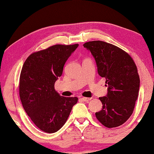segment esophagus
<instances>
[{"label": "esophagus", "instance_id": "34e87169", "mask_svg": "<svg viewBox=\"0 0 154 154\" xmlns=\"http://www.w3.org/2000/svg\"><path fill=\"white\" fill-rule=\"evenodd\" d=\"M81 99L83 101V102H88V101L92 100V98H88V97H81Z\"/></svg>", "mask_w": 154, "mask_h": 154}]
</instances>
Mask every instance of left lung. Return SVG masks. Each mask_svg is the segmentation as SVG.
Wrapping results in <instances>:
<instances>
[{
    "label": "left lung",
    "instance_id": "obj_1",
    "mask_svg": "<svg viewBox=\"0 0 154 154\" xmlns=\"http://www.w3.org/2000/svg\"><path fill=\"white\" fill-rule=\"evenodd\" d=\"M95 60L98 74L106 79V96L100 97L102 109L96 118L105 127L120 126L131 116L140 89V76L135 63L127 52L101 41L83 44Z\"/></svg>",
    "mask_w": 154,
    "mask_h": 154
}]
</instances>
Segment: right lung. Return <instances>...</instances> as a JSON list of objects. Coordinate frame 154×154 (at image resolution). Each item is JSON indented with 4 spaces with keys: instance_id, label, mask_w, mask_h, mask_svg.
<instances>
[{
    "instance_id": "obj_1",
    "label": "right lung",
    "mask_w": 154,
    "mask_h": 154,
    "mask_svg": "<svg viewBox=\"0 0 154 154\" xmlns=\"http://www.w3.org/2000/svg\"><path fill=\"white\" fill-rule=\"evenodd\" d=\"M79 44L54 45L33 52L23 65L20 78V97L23 108L42 131H58L68 119L78 97L60 96L54 83L62 74L65 62Z\"/></svg>"
}]
</instances>
